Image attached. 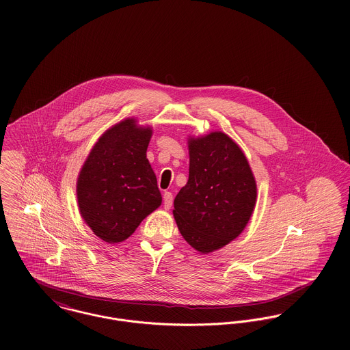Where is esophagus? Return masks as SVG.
<instances>
[{
	"mask_svg": "<svg viewBox=\"0 0 350 350\" xmlns=\"http://www.w3.org/2000/svg\"><path fill=\"white\" fill-rule=\"evenodd\" d=\"M163 202H164V208L165 210L171 208V206H172V194L170 191H165L163 194Z\"/></svg>",
	"mask_w": 350,
	"mask_h": 350,
	"instance_id": "obj_1",
	"label": "esophagus"
}]
</instances>
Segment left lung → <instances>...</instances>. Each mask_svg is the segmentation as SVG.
I'll return each instance as SVG.
<instances>
[{"label": "left lung", "mask_w": 350, "mask_h": 350, "mask_svg": "<svg viewBox=\"0 0 350 350\" xmlns=\"http://www.w3.org/2000/svg\"><path fill=\"white\" fill-rule=\"evenodd\" d=\"M189 180L174 200L183 239L200 253L237 239L253 214L257 186L239 144L221 131L189 136Z\"/></svg>", "instance_id": "1"}]
</instances>
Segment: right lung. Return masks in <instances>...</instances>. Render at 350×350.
I'll list each match as a JSON object with an SVG mask.
<instances>
[{"mask_svg":"<svg viewBox=\"0 0 350 350\" xmlns=\"http://www.w3.org/2000/svg\"><path fill=\"white\" fill-rule=\"evenodd\" d=\"M152 128L126 118L98 139L77 180V198L86 225L109 244L135 233L161 204L156 175L147 159Z\"/></svg>","mask_w":350,"mask_h":350,"instance_id":"1","label":"right lung"}]
</instances>
